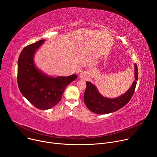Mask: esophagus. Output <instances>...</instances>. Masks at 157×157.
Returning a JSON list of instances; mask_svg holds the SVG:
<instances>
[{"mask_svg":"<svg viewBox=\"0 0 157 157\" xmlns=\"http://www.w3.org/2000/svg\"><path fill=\"white\" fill-rule=\"evenodd\" d=\"M88 77V75H87V73H85V72H82L81 73V74L79 75V78L82 79H86Z\"/></svg>","mask_w":157,"mask_h":157,"instance_id":"esophagus-1","label":"esophagus"}]
</instances>
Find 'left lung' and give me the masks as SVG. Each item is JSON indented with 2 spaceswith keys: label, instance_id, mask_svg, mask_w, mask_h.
Instances as JSON below:
<instances>
[{
  "label": "left lung",
  "instance_id": "8db88e82",
  "mask_svg": "<svg viewBox=\"0 0 157 157\" xmlns=\"http://www.w3.org/2000/svg\"><path fill=\"white\" fill-rule=\"evenodd\" d=\"M134 65L135 81L129 90L117 98H108L102 96L98 91L95 85L87 81L86 89L84 94V101L88 108L96 114L104 115L115 112L129 102L134 93L138 76L137 65L136 64Z\"/></svg>",
  "mask_w": 157,
  "mask_h": 157
}]
</instances>
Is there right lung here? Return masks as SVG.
Here are the masks:
<instances>
[{"label": "right lung", "mask_w": 157, "mask_h": 157, "mask_svg": "<svg viewBox=\"0 0 157 157\" xmlns=\"http://www.w3.org/2000/svg\"><path fill=\"white\" fill-rule=\"evenodd\" d=\"M44 41L40 40L25 47L19 57L17 67V83L21 94L40 109H48L58 104L66 87L78 77L76 75L52 77L36 67L34 54Z\"/></svg>", "instance_id": "obj_1"}]
</instances>
